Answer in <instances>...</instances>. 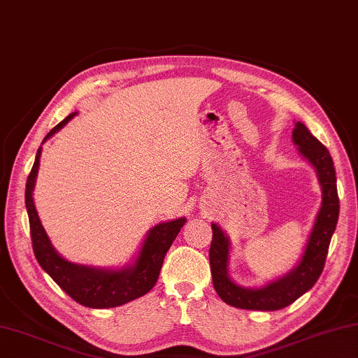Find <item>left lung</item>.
I'll list each match as a JSON object with an SVG mask.
<instances>
[{"instance_id":"8db88e82","label":"left lung","mask_w":358,"mask_h":358,"mask_svg":"<svg viewBox=\"0 0 358 358\" xmlns=\"http://www.w3.org/2000/svg\"><path fill=\"white\" fill-rule=\"evenodd\" d=\"M292 140L299 146L300 152L316 168L319 182L322 185V206L319 209L316 223L299 266L283 278L261 289H245L229 280V241L215 223L212 224V242L209 250L212 281H214L218 297L236 308L258 311H277L285 308L311 289L324 271L330 239L335 233L338 215H340L334 160L327 148L316 140L302 122L296 124V129L292 130Z\"/></svg>"}]
</instances>
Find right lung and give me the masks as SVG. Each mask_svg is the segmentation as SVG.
Instances as JSON below:
<instances>
[{
	"mask_svg": "<svg viewBox=\"0 0 358 358\" xmlns=\"http://www.w3.org/2000/svg\"><path fill=\"white\" fill-rule=\"evenodd\" d=\"M75 115L77 113H72L64 121L55 125L47 134L45 140L64 127ZM39 159L41 148L37 149L34 165L28 176L24 203H27L29 218V233L33 250L36 259L43 271L75 302L87 306V308H113V306L124 305L130 302V300L141 297L152 289L157 283V278H159L163 258H165L176 236L179 234L180 228L184 227L185 218L160 223L150 229L146 241L143 243L141 252L138 255L136 262L131 267L124 268V271H100V268L72 264V262L62 259L55 252L47 233L42 228L39 217H37V210L33 201V189L37 169H39Z\"/></svg>",
	"mask_w": 358,
	"mask_h": 358,
	"instance_id": "add662e5",
	"label": "right lung"
}]
</instances>
